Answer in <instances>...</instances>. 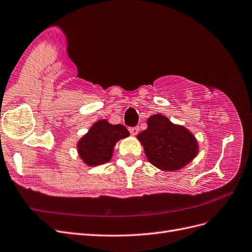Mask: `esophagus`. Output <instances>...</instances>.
Here are the masks:
<instances>
[{
  "instance_id": "obj_1",
  "label": "esophagus",
  "mask_w": 252,
  "mask_h": 252,
  "mask_svg": "<svg viewBox=\"0 0 252 252\" xmlns=\"http://www.w3.org/2000/svg\"><path fill=\"white\" fill-rule=\"evenodd\" d=\"M128 130H129V132L131 133L132 135H136L138 133V130H140V128H138L137 126H135V127H129Z\"/></svg>"
}]
</instances>
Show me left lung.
<instances>
[{
	"label": "left lung",
	"mask_w": 252,
	"mask_h": 252,
	"mask_svg": "<svg viewBox=\"0 0 252 252\" xmlns=\"http://www.w3.org/2000/svg\"><path fill=\"white\" fill-rule=\"evenodd\" d=\"M144 146L146 156L155 167L175 171L192 160L197 152L193 134L182 126L172 124L161 115L148 120V128L137 135Z\"/></svg>",
	"instance_id": "8db88e82"
}]
</instances>
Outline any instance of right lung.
Here are the masks:
<instances>
[{
	"label": "right lung",
	"mask_w": 252,
	"mask_h": 252,
	"mask_svg": "<svg viewBox=\"0 0 252 252\" xmlns=\"http://www.w3.org/2000/svg\"><path fill=\"white\" fill-rule=\"evenodd\" d=\"M128 135L125 126L111 125L106 120H102L94 123L78 143V152L90 166L105 163L110 160L116 143Z\"/></svg>",
	"instance_id": "right-lung-1"
}]
</instances>
